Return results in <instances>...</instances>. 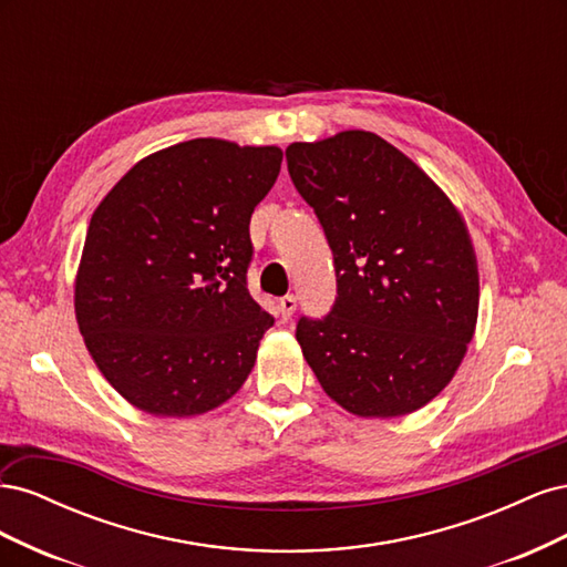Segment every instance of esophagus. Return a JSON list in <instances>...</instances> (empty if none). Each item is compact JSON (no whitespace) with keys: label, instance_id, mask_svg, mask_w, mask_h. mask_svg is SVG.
<instances>
[{"label":"esophagus","instance_id":"esophagus-1","mask_svg":"<svg viewBox=\"0 0 567 567\" xmlns=\"http://www.w3.org/2000/svg\"><path fill=\"white\" fill-rule=\"evenodd\" d=\"M296 307H298L296 296L281 298V300H279V315H281V319H290V317H293V315H296Z\"/></svg>","mask_w":567,"mask_h":567}]
</instances>
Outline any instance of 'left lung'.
<instances>
[{"label": "left lung", "mask_w": 567, "mask_h": 567, "mask_svg": "<svg viewBox=\"0 0 567 567\" xmlns=\"http://www.w3.org/2000/svg\"><path fill=\"white\" fill-rule=\"evenodd\" d=\"M288 175L333 250V312L300 319L323 392L362 419L414 414L450 385L473 340L477 257L450 196L379 134L286 148Z\"/></svg>", "instance_id": "1"}]
</instances>
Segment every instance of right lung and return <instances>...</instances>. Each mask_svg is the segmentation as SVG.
I'll list each match as a JSON object with an SVG mask.
<instances>
[{
  "instance_id": "right-lung-1",
  "label": "right lung",
  "mask_w": 567,
  "mask_h": 567,
  "mask_svg": "<svg viewBox=\"0 0 567 567\" xmlns=\"http://www.w3.org/2000/svg\"><path fill=\"white\" fill-rule=\"evenodd\" d=\"M281 161L279 146L200 136L142 158L96 205L75 319L132 406L200 416L246 383L274 323L246 286L248 225Z\"/></svg>"
}]
</instances>
